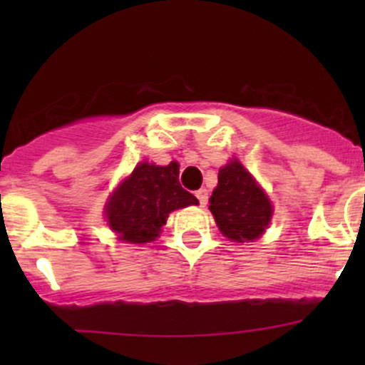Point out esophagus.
Returning a JSON list of instances; mask_svg holds the SVG:
<instances>
[{
  "mask_svg": "<svg viewBox=\"0 0 365 365\" xmlns=\"http://www.w3.org/2000/svg\"><path fill=\"white\" fill-rule=\"evenodd\" d=\"M196 197H197V200H200V205L201 206H206V203H208V190L200 189L196 192Z\"/></svg>",
  "mask_w": 365,
  "mask_h": 365,
  "instance_id": "1",
  "label": "esophagus"
}]
</instances>
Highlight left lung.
<instances>
[{
	"label": "left lung",
	"mask_w": 365,
	"mask_h": 365,
	"mask_svg": "<svg viewBox=\"0 0 365 365\" xmlns=\"http://www.w3.org/2000/svg\"><path fill=\"white\" fill-rule=\"evenodd\" d=\"M208 208L220 233L242 244L259 238L274 213L264 190L237 159L219 169V183L213 189Z\"/></svg>",
	"instance_id": "1"
}]
</instances>
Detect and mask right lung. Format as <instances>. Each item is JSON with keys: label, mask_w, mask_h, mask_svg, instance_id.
<instances>
[{"label": "right lung", "mask_w": 365, "mask_h": 365, "mask_svg": "<svg viewBox=\"0 0 365 365\" xmlns=\"http://www.w3.org/2000/svg\"><path fill=\"white\" fill-rule=\"evenodd\" d=\"M178 175V162H141L116 187L106 205V219L121 242H153L173 210L197 205L196 197L180 185Z\"/></svg>", "instance_id": "right-lung-1"}]
</instances>
